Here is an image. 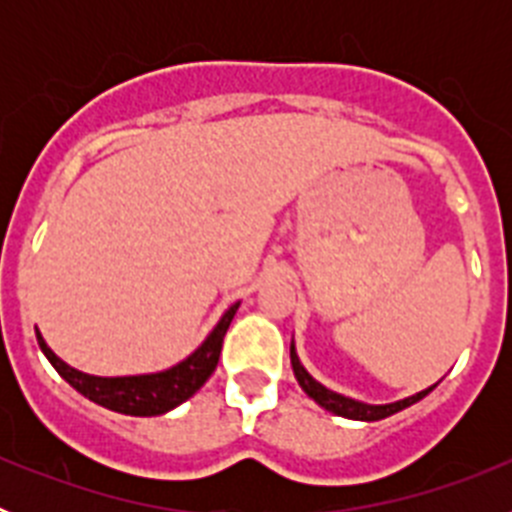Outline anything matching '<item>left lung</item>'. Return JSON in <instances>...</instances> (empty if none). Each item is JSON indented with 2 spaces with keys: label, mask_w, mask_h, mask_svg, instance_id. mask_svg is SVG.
Here are the masks:
<instances>
[{
  "label": "left lung",
  "mask_w": 512,
  "mask_h": 512,
  "mask_svg": "<svg viewBox=\"0 0 512 512\" xmlns=\"http://www.w3.org/2000/svg\"><path fill=\"white\" fill-rule=\"evenodd\" d=\"M289 359H292V369H295V377L297 382H300L302 390L307 392V395L312 397V400L318 402V405H323L325 410H330V413L336 415H343V418H351V420H382V418H390V415L400 413V410L410 408L413 402L423 400L428 392L436 387H428V390L418 392V395L413 397H405V400H397V402H390V405H366V402H359V400H351V397H343L338 395V392L328 390V387H323V384L318 382V379H312L310 374H307L305 366L300 364V359H297V351H295V343L289 346Z\"/></svg>",
  "instance_id": "left-lung-1"
}]
</instances>
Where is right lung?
<instances>
[{"instance_id": "1", "label": "right lung", "mask_w": 512, "mask_h": 512, "mask_svg": "<svg viewBox=\"0 0 512 512\" xmlns=\"http://www.w3.org/2000/svg\"><path fill=\"white\" fill-rule=\"evenodd\" d=\"M235 310H238V302L225 310L220 323L212 328L210 336L205 338V343L192 356H187V359L166 369V372L138 374V377H92V374H84L58 359L38 330H35V336H38V346L45 359L51 361L53 369L76 392H81V395L102 405V408L115 410V413L151 418V415H164L174 410L176 405H182L210 379V374L215 372L217 359H220V351H223V338L228 333Z\"/></svg>"}]
</instances>
